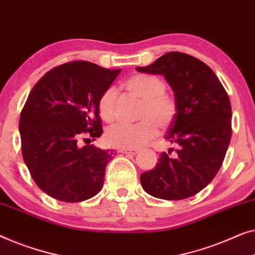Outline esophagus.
<instances>
[{"label": "esophagus", "instance_id": "34e87169", "mask_svg": "<svg viewBox=\"0 0 255 255\" xmlns=\"http://www.w3.org/2000/svg\"><path fill=\"white\" fill-rule=\"evenodd\" d=\"M119 152L123 154H138L140 150L135 148H120Z\"/></svg>", "mask_w": 255, "mask_h": 255}]
</instances>
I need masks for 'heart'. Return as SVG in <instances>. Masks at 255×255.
<instances>
[{"instance_id":"b5f03b06","label":"heart","mask_w":255,"mask_h":255,"mask_svg":"<svg viewBox=\"0 0 255 255\" xmlns=\"http://www.w3.org/2000/svg\"><path fill=\"white\" fill-rule=\"evenodd\" d=\"M131 93L142 99L138 123H117L107 130L106 139L109 145L117 148H139L158 133V127L168 128L175 121L178 106L175 98L165 93V84L160 77L139 73L125 82ZM116 87L110 86L102 92L98 101L99 114L106 122L116 117Z\"/></svg>"}]
</instances>
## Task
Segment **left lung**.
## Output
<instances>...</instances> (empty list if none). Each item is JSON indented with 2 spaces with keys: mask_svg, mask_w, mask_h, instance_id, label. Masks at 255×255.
Instances as JSON below:
<instances>
[{
  "mask_svg": "<svg viewBox=\"0 0 255 255\" xmlns=\"http://www.w3.org/2000/svg\"><path fill=\"white\" fill-rule=\"evenodd\" d=\"M138 72L162 75L178 106L165 139L176 146L140 175L147 193L182 200L204 190L223 163L231 140V105L215 72L191 55L170 51ZM172 150L175 154L170 155Z\"/></svg>",
  "mask_w": 255,
  "mask_h": 255,
  "instance_id": "obj_1",
  "label": "left lung"
}]
</instances>
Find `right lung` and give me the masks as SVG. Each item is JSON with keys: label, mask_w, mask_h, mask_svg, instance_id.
<instances>
[{"label": "right lung", "mask_w": 255, "mask_h": 255, "mask_svg": "<svg viewBox=\"0 0 255 255\" xmlns=\"http://www.w3.org/2000/svg\"><path fill=\"white\" fill-rule=\"evenodd\" d=\"M121 69L73 61L46 72L20 113L21 154L36 185L64 202L87 200L101 191L113 150L90 145L102 134L98 101ZM89 141L80 147V140Z\"/></svg>", "instance_id": "1"}]
</instances>
